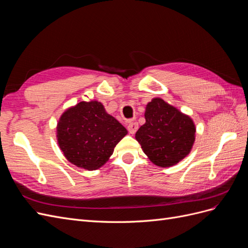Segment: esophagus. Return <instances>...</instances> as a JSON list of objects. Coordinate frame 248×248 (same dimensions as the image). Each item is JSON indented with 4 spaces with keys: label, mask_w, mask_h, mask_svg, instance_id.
<instances>
[{
    "label": "esophagus",
    "mask_w": 248,
    "mask_h": 248,
    "mask_svg": "<svg viewBox=\"0 0 248 248\" xmlns=\"http://www.w3.org/2000/svg\"><path fill=\"white\" fill-rule=\"evenodd\" d=\"M138 128H139V124L137 122H129L128 126H127V129H128L130 134L136 133Z\"/></svg>",
    "instance_id": "1"
}]
</instances>
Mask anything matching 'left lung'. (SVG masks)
<instances>
[{"label": "left lung", "mask_w": 248, "mask_h": 248, "mask_svg": "<svg viewBox=\"0 0 248 248\" xmlns=\"http://www.w3.org/2000/svg\"><path fill=\"white\" fill-rule=\"evenodd\" d=\"M145 119L136 140L157 167L175 166L190 153L197 129L188 115L156 97L146 106Z\"/></svg>", "instance_id": "obj_1"}]
</instances>
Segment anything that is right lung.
Instances as JSON below:
<instances>
[{
	"label": "right lung",
	"instance_id": "right-lung-1",
	"mask_svg": "<svg viewBox=\"0 0 248 248\" xmlns=\"http://www.w3.org/2000/svg\"><path fill=\"white\" fill-rule=\"evenodd\" d=\"M126 134L125 127L97 100L68 108L57 124L58 145L66 159L87 170L106 164Z\"/></svg>",
	"mask_w": 248,
	"mask_h": 248
}]
</instances>
